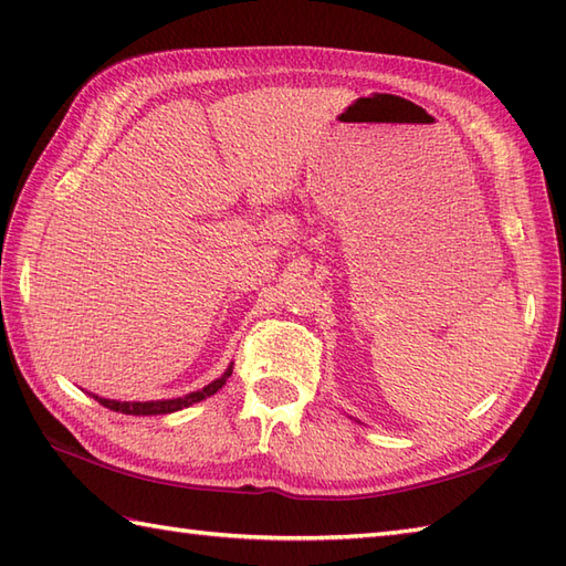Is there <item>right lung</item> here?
<instances>
[{"instance_id": "1", "label": "right lung", "mask_w": 566, "mask_h": 566, "mask_svg": "<svg viewBox=\"0 0 566 566\" xmlns=\"http://www.w3.org/2000/svg\"><path fill=\"white\" fill-rule=\"evenodd\" d=\"M233 371V363L228 365V369L223 371V375L219 379H213L211 384H207L203 389H197V391H189L185 396H177V399H160V401H114V399H104V396H97L92 394L94 399H97L102 406L112 408V411L116 413H126V416H165V413H175V411H182V408L191 406V403H199L207 399V396L219 391L223 384L228 381V377H231Z\"/></svg>"}]
</instances>
